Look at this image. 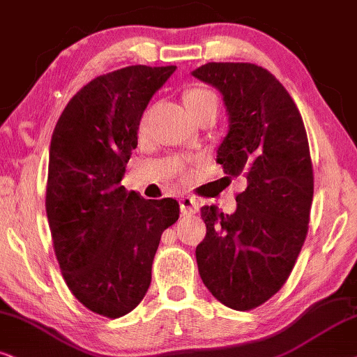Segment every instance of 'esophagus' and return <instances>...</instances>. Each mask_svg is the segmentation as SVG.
Listing matches in <instances>:
<instances>
[{
	"label": "esophagus",
	"mask_w": 357,
	"mask_h": 357,
	"mask_svg": "<svg viewBox=\"0 0 357 357\" xmlns=\"http://www.w3.org/2000/svg\"><path fill=\"white\" fill-rule=\"evenodd\" d=\"M179 206H181L183 214H186V215L196 214V211H197L196 199H192V197H189V196H183L181 199H179Z\"/></svg>",
	"instance_id": "obj_1"
}]
</instances>
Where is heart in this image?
<instances>
[{"label":"heart","mask_w":357,"mask_h":357,"mask_svg":"<svg viewBox=\"0 0 357 357\" xmlns=\"http://www.w3.org/2000/svg\"><path fill=\"white\" fill-rule=\"evenodd\" d=\"M183 100L186 103L189 114L192 116L201 114L206 108L218 107V97H215V93L204 87H189L186 92H184Z\"/></svg>","instance_id":"1"}]
</instances>
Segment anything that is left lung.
<instances>
[{
    "label": "left lung",
    "mask_w": 357,
    "mask_h": 357,
    "mask_svg": "<svg viewBox=\"0 0 357 357\" xmlns=\"http://www.w3.org/2000/svg\"><path fill=\"white\" fill-rule=\"evenodd\" d=\"M192 75L222 93L229 132L218 150L225 174L243 176L237 209L204 206L199 275L214 298L247 311L290 277L308 234L313 165L306 130L287 89L249 62H207Z\"/></svg>",
    "instance_id": "1"
}]
</instances>
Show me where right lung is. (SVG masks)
I'll use <instances>...</instances> for the list:
<instances>
[{
    "label": "right lung",
    "mask_w": 357,
    "mask_h": 357,
    "mask_svg": "<svg viewBox=\"0 0 357 357\" xmlns=\"http://www.w3.org/2000/svg\"><path fill=\"white\" fill-rule=\"evenodd\" d=\"M176 66H130L90 80L59 116L49 148L46 212L59 267L93 313L120 318L143 300L173 197L121 186L143 112Z\"/></svg>",
    "instance_id": "obj_1"
}]
</instances>
